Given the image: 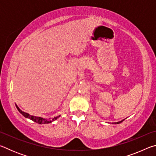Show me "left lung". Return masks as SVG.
<instances>
[{"mask_svg":"<svg viewBox=\"0 0 156 156\" xmlns=\"http://www.w3.org/2000/svg\"><path fill=\"white\" fill-rule=\"evenodd\" d=\"M122 121H124V120H122V121H120V122H115V124H119V123H120V122H122Z\"/></svg>","mask_w":156,"mask_h":156,"instance_id":"1","label":"left lung"}]
</instances>
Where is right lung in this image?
Instances as JSON below:
<instances>
[{"mask_svg":"<svg viewBox=\"0 0 156 156\" xmlns=\"http://www.w3.org/2000/svg\"><path fill=\"white\" fill-rule=\"evenodd\" d=\"M16 108L18 110V112H19L21 114H22L24 117L25 118H29V119H30L31 120H33L34 122H37L38 124H40V125H42V124H48V123H51V122H53V121H54L55 120H56L58 118H59L60 115H58V116H56V117H54L52 119H46V118H41V117H36V116H34V115H31L29 114V113H25L24 112H23V111H21L19 108L18 107L17 105H16Z\"/></svg>","mask_w":156,"mask_h":156,"instance_id":"obj_1","label":"right lung"}]
</instances>
